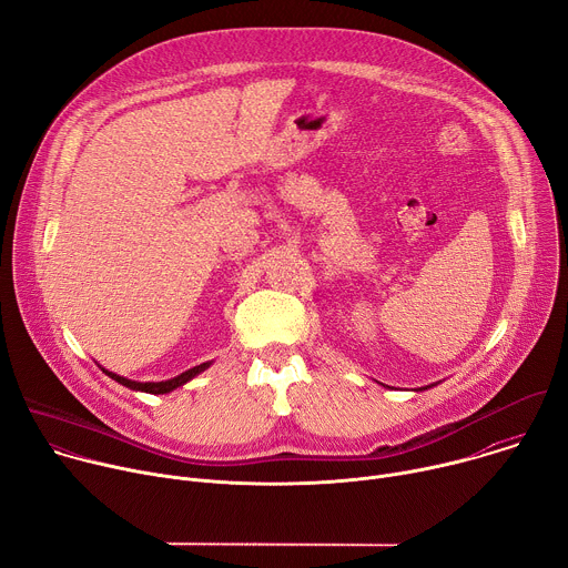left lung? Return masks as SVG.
Here are the masks:
<instances>
[{"instance_id":"obj_1","label":"left lung","mask_w":568,"mask_h":568,"mask_svg":"<svg viewBox=\"0 0 568 568\" xmlns=\"http://www.w3.org/2000/svg\"><path fill=\"white\" fill-rule=\"evenodd\" d=\"M432 386H436V384H429V386H423V388H418V390H425V388H432Z\"/></svg>"}]
</instances>
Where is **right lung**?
I'll return each instance as SVG.
<instances>
[{"label": "right lung", "instance_id": "add662e5", "mask_svg": "<svg viewBox=\"0 0 568 568\" xmlns=\"http://www.w3.org/2000/svg\"><path fill=\"white\" fill-rule=\"evenodd\" d=\"M213 362H204V364H200V366H193V368H189V371H184V373H180L178 377H171V379H161V382H136V379H128V377H123V375H116V373H112V371H108V368H103L101 364V371L108 375V377H112L114 382H119V384H123V386H128V388H132V390H141V393H152V395H164V393H171V390H175L178 386H184L186 382H191L193 377H197L200 373H204L209 366H211Z\"/></svg>", "mask_w": 568, "mask_h": 568}]
</instances>
